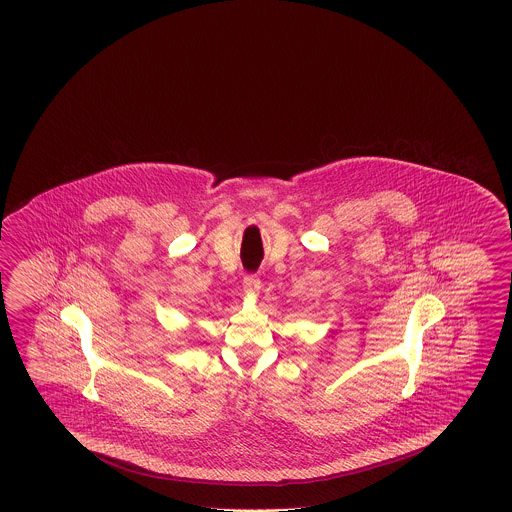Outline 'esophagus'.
Instances as JSON below:
<instances>
[{
    "instance_id": "esophagus-1",
    "label": "esophagus",
    "mask_w": 512,
    "mask_h": 512,
    "mask_svg": "<svg viewBox=\"0 0 512 512\" xmlns=\"http://www.w3.org/2000/svg\"><path fill=\"white\" fill-rule=\"evenodd\" d=\"M243 291L249 296H258L261 291V282L258 276H245L243 278Z\"/></svg>"
}]
</instances>
